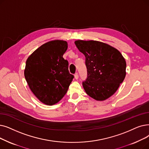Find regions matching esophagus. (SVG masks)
<instances>
[{
  "mask_svg": "<svg viewBox=\"0 0 149 149\" xmlns=\"http://www.w3.org/2000/svg\"><path fill=\"white\" fill-rule=\"evenodd\" d=\"M74 77H75V79H79V74H78V73H75L74 74Z\"/></svg>",
  "mask_w": 149,
  "mask_h": 149,
  "instance_id": "1",
  "label": "esophagus"
}]
</instances>
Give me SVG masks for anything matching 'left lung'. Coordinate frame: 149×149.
I'll return each instance as SVG.
<instances>
[{
  "mask_svg": "<svg viewBox=\"0 0 149 149\" xmlns=\"http://www.w3.org/2000/svg\"><path fill=\"white\" fill-rule=\"evenodd\" d=\"M75 44L85 56L88 77L83 82L86 94L105 100L113 95L126 75V61L120 52L106 43L77 40Z\"/></svg>",
  "mask_w": 149,
  "mask_h": 149,
  "instance_id": "left-lung-1",
  "label": "left lung"
}]
</instances>
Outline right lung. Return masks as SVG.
Listing matches in <instances>:
<instances>
[{
    "instance_id": "right-lung-1",
    "label": "right lung",
    "mask_w": 149,
    "mask_h": 149,
    "mask_svg": "<svg viewBox=\"0 0 149 149\" xmlns=\"http://www.w3.org/2000/svg\"><path fill=\"white\" fill-rule=\"evenodd\" d=\"M67 49L66 41H50L35 50L26 61L25 80L31 92L47 105L58 102L74 79L68 61L63 57Z\"/></svg>"
}]
</instances>
